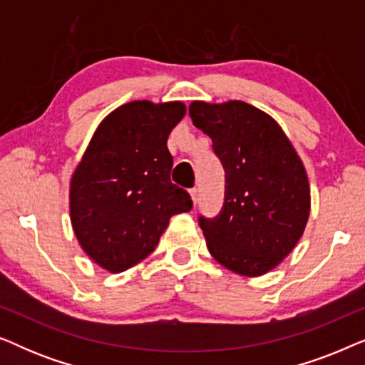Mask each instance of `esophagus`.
I'll return each mask as SVG.
<instances>
[{
	"label": "esophagus",
	"mask_w": 365,
	"mask_h": 365,
	"mask_svg": "<svg viewBox=\"0 0 365 365\" xmlns=\"http://www.w3.org/2000/svg\"><path fill=\"white\" fill-rule=\"evenodd\" d=\"M189 194H191V197H192V202H194V204H197V189H196V187L189 189Z\"/></svg>",
	"instance_id": "obj_1"
}]
</instances>
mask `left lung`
<instances>
[{"label": "left lung", "mask_w": 365, "mask_h": 365, "mask_svg": "<svg viewBox=\"0 0 365 365\" xmlns=\"http://www.w3.org/2000/svg\"><path fill=\"white\" fill-rule=\"evenodd\" d=\"M194 126L212 141L226 178L224 204L199 216L207 249L241 276H262L292 251L311 209L306 169L281 126L242 101L189 106Z\"/></svg>", "instance_id": "1"}]
</instances>
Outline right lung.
Masks as SVG:
<instances>
[{
    "label": "right lung",
    "instance_id": "add662e5",
    "mask_svg": "<svg viewBox=\"0 0 365 365\" xmlns=\"http://www.w3.org/2000/svg\"><path fill=\"white\" fill-rule=\"evenodd\" d=\"M182 103L133 101L94 133L71 179V224L84 252L109 272L136 266L158 246L174 214L191 211L186 189L171 182L168 136Z\"/></svg>",
    "mask_w": 365,
    "mask_h": 365
}]
</instances>
